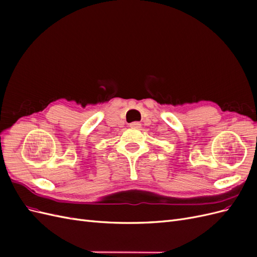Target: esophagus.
<instances>
[{
  "mask_svg": "<svg viewBox=\"0 0 257 257\" xmlns=\"http://www.w3.org/2000/svg\"><path fill=\"white\" fill-rule=\"evenodd\" d=\"M142 126V124L139 123V122H132V123H130V127L131 128H139Z\"/></svg>",
  "mask_w": 257,
  "mask_h": 257,
  "instance_id": "34e87169",
  "label": "esophagus"
}]
</instances>
